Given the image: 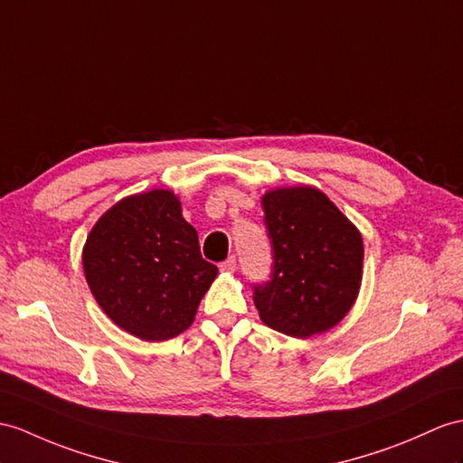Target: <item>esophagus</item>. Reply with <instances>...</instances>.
<instances>
[{
    "label": "esophagus",
    "mask_w": 463,
    "mask_h": 463,
    "mask_svg": "<svg viewBox=\"0 0 463 463\" xmlns=\"http://www.w3.org/2000/svg\"><path fill=\"white\" fill-rule=\"evenodd\" d=\"M235 267H238V261H235V257L232 255V257L225 259V261L220 265V270H222V273H233Z\"/></svg>",
    "instance_id": "1"
}]
</instances>
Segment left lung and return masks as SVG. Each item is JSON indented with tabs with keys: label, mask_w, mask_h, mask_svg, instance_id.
Listing matches in <instances>:
<instances>
[{
	"label": "left lung",
	"mask_w": 463,
	"mask_h": 463,
	"mask_svg": "<svg viewBox=\"0 0 463 463\" xmlns=\"http://www.w3.org/2000/svg\"><path fill=\"white\" fill-rule=\"evenodd\" d=\"M261 204L275 265L269 283L253 287L259 318L302 340L332 330L362 287V233L314 186L267 190Z\"/></svg>",
	"instance_id": "8db88e82"
}]
</instances>
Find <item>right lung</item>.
<instances>
[{"label":"right lung","instance_id":"obj_1","mask_svg":"<svg viewBox=\"0 0 463 463\" xmlns=\"http://www.w3.org/2000/svg\"><path fill=\"white\" fill-rule=\"evenodd\" d=\"M86 283L121 330L165 342L194 322L218 267L200 255L198 233L173 190L153 188L116 202L88 233Z\"/></svg>","mask_w":463,"mask_h":463}]
</instances>
